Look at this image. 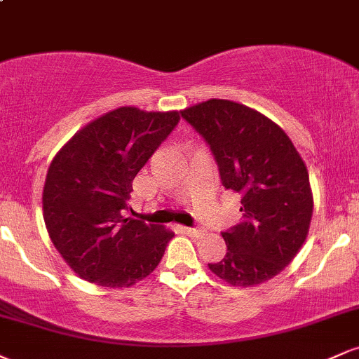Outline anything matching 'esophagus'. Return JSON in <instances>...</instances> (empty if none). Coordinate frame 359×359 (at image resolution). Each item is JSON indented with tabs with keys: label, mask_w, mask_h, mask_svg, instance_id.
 Masks as SVG:
<instances>
[{
	"label": "esophagus",
	"mask_w": 359,
	"mask_h": 359,
	"mask_svg": "<svg viewBox=\"0 0 359 359\" xmlns=\"http://www.w3.org/2000/svg\"><path fill=\"white\" fill-rule=\"evenodd\" d=\"M182 231L187 234V236H201V234H203V231H201V229H196V228H182Z\"/></svg>",
	"instance_id": "esophagus-1"
}]
</instances>
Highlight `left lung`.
Masks as SVG:
<instances>
[{"instance_id": "obj_1", "label": "left lung", "mask_w": 359, "mask_h": 359, "mask_svg": "<svg viewBox=\"0 0 359 359\" xmlns=\"http://www.w3.org/2000/svg\"><path fill=\"white\" fill-rule=\"evenodd\" d=\"M203 135L224 189L241 196L243 222L222 233L228 253L209 270L233 287H255L278 275L309 234L314 197L292 140L259 111L209 100L180 111Z\"/></svg>"}]
</instances>
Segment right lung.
<instances>
[{"mask_svg":"<svg viewBox=\"0 0 359 359\" xmlns=\"http://www.w3.org/2000/svg\"><path fill=\"white\" fill-rule=\"evenodd\" d=\"M179 111L135 106L82 126L53 156L42 205L48 236L81 278L128 288L158 266L174 233L125 217L133 179L179 123Z\"/></svg>","mask_w":359,"mask_h":359,"instance_id":"add662e5","label":"right lung"}]
</instances>
